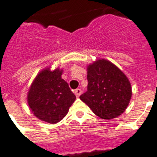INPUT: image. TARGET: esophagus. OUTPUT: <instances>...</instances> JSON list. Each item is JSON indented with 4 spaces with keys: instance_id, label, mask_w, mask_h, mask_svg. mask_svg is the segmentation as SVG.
Instances as JSON below:
<instances>
[{
    "instance_id": "34e87169",
    "label": "esophagus",
    "mask_w": 157,
    "mask_h": 157,
    "mask_svg": "<svg viewBox=\"0 0 157 157\" xmlns=\"http://www.w3.org/2000/svg\"><path fill=\"white\" fill-rule=\"evenodd\" d=\"M74 93H75V94L77 97H79V96L80 95V94H81V90H80V88L76 89L75 91H74Z\"/></svg>"
}]
</instances>
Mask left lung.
I'll return each mask as SVG.
<instances>
[{
	"mask_svg": "<svg viewBox=\"0 0 157 157\" xmlns=\"http://www.w3.org/2000/svg\"><path fill=\"white\" fill-rule=\"evenodd\" d=\"M87 91L80 96L96 116L111 120L121 116L131 98V85L126 75L106 59L87 66Z\"/></svg>",
	"mask_w": 157,
	"mask_h": 157,
	"instance_id": "obj_1",
	"label": "left lung"
}]
</instances>
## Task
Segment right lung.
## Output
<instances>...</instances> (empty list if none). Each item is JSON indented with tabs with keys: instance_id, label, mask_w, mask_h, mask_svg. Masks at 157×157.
Instances as JSON below:
<instances>
[{
	"instance_id": "obj_1",
	"label": "right lung",
	"mask_w": 157,
	"mask_h": 157,
	"mask_svg": "<svg viewBox=\"0 0 157 157\" xmlns=\"http://www.w3.org/2000/svg\"><path fill=\"white\" fill-rule=\"evenodd\" d=\"M62 74L63 70L59 68L53 71L50 68L41 70L28 91V105L33 115L50 124L62 121L76 99Z\"/></svg>"
}]
</instances>
